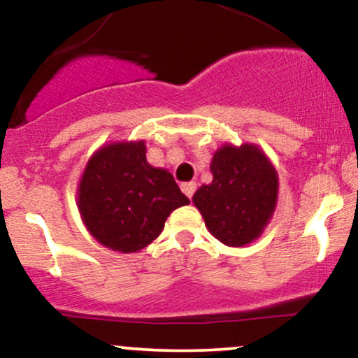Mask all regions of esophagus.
<instances>
[{"mask_svg":"<svg viewBox=\"0 0 358 358\" xmlns=\"http://www.w3.org/2000/svg\"><path fill=\"white\" fill-rule=\"evenodd\" d=\"M182 190H183L185 195L188 196V199H192V196H193V193H195V190H196V183H195V182H188V183H183V185H182Z\"/></svg>","mask_w":358,"mask_h":358,"instance_id":"esophagus-1","label":"esophagus"}]
</instances>
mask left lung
Instances as JSON below:
<instances>
[{
  "label": "left lung",
  "mask_w": 358,
  "mask_h": 358,
  "mask_svg": "<svg viewBox=\"0 0 358 358\" xmlns=\"http://www.w3.org/2000/svg\"><path fill=\"white\" fill-rule=\"evenodd\" d=\"M213 180L193 195L208 232L242 248L261 236L278 202V173L256 145H224L210 163Z\"/></svg>",
  "instance_id": "obj_1"
}]
</instances>
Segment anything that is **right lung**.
Here are the masks:
<instances>
[{"mask_svg":"<svg viewBox=\"0 0 358 358\" xmlns=\"http://www.w3.org/2000/svg\"><path fill=\"white\" fill-rule=\"evenodd\" d=\"M170 171L146 162L145 141L102 146L79 183L80 217L106 248L138 252L151 244L175 208L188 205Z\"/></svg>","mask_w":358,"mask_h":358,"instance_id":"add662e5","label":"right lung"}]
</instances>
